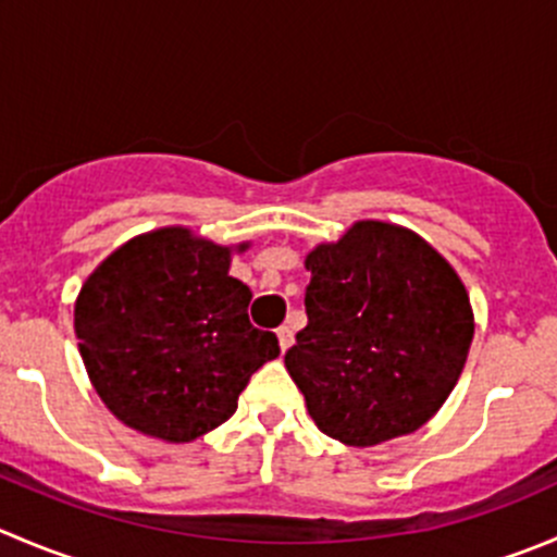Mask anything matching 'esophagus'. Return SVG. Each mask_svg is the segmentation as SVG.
Here are the masks:
<instances>
[{
  "label": "esophagus",
  "mask_w": 557,
  "mask_h": 557,
  "mask_svg": "<svg viewBox=\"0 0 557 557\" xmlns=\"http://www.w3.org/2000/svg\"><path fill=\"white\" fill-rule=\"evenodd\" d=\"M277 343H280V350H288L290 345H294V332H290V326L277 329Z\"/></svg>",
  "instance_id": "1"
}]
</instances>
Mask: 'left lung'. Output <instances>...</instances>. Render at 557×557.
<instances>
[{
    "mask_svg": "<svg viewBox=\"0 0 557 557\" xmlns=\"http://www.w3.org/2000/svg\"><path fill=\"white\" fill-rule=\"evenodd\" d=\"M307 326L285 354L321 433L377 446L428 424L460 381L473 307L460 274L416 231L356 220L305 258Z\"/></svg>",
    "mask_w": 557,
    "mask_h": 557,
    "instance_id": "8db88e82",
    "label": "left lung"
}]
</instances>
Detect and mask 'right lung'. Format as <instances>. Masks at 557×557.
Segmentation results:
<instances>
[{"label":"right lung","instance_id":"1","mask_svg":"<svg viewBox=\"0 0 557 557\" xmlns=\"http://www.w3.org/2000/svg\"><path fill=\"white\" fill-rule=\"evenodd\" d=\"M247 247L165 225L124 242L86 277L75 337L119 422L190 444L228 422L252 372L277 359V337L247 318L252 290L228 274Z\"/></svg>","mask_w":557,"mask_h":557}]
</instances>
